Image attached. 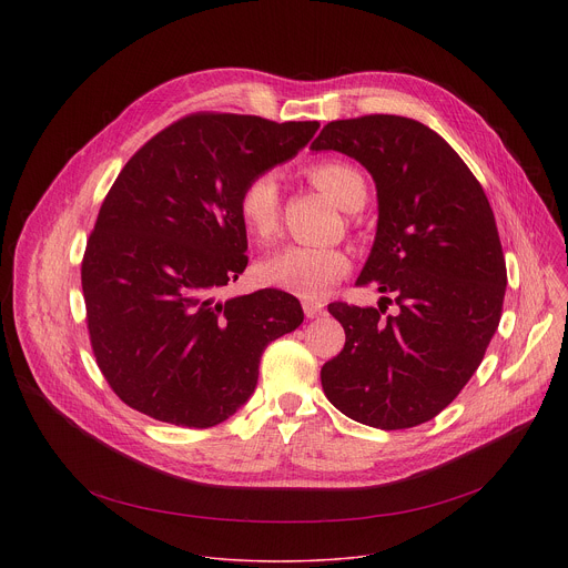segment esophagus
Here are the masks:
<instances>
[{"instance_id": "esophagus-1", "label": "esophagus", "mask_w": 568, "mask_h": 568, "mask_svg": "<svg viewBox=\"0 0 568 568\" xmlns=\"http://www.w3.org/2000/svg\"><path fill=\"white\" fill-rule=\"evenodd\" d=\"M303 312H305L307 318H314V316H318L323 312V303L307 298V301H303Z\"/></svg>"}]
</instances>
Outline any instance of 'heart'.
Listing matches in <instances>:
<instances>
[{
    "label": "heart",
    "mask_w": 568,
    "mask_h": 568,
    "mask_svg": "<svg viewBox=\"0 0 568 568\" xmlns=\"http://www.w3.org/2000/svg\"><path fill=\"white\" fill-rule=\"evenodd\" d=\"M310 180L339 209L348 211L362 195L366 182L346 161H321L310 169ZM281 182L274 171L252 178L240 191L237 215L256 240H270L278 226ZM351 272V256L337 247L287 245L258 263V278L301 298H323Z\"/></svg>",
    "instance_id": "heart-1"
}]
</instances>
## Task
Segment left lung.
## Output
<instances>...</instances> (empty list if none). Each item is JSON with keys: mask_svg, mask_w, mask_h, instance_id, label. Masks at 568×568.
I'll use <instances>...</instances> for the list:
<instances>
[{"mask_svg": "<svg viewBox=\"0 0 568 568\" xmlns=\"http://www.w3.org/2000/svg\"><path fill=\"white\" fill-rule=\"evenodd\" d=\"M310 150L371 173L377 229L357 285L384 294L377 307L328 305L346 344L321 368L323 393L368 427L423 425L469 382L499 326L508 278L490 202L456 150L407 116L333 121ZM388 295L400 310L382 317Z\"/></svg>", "mask_w": 568, "mask_h": 568, "instance_id": "obj_1", "label": "left lung"}]
</instances>
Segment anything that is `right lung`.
<instances>
[{"label":"right lung","instance_id":"1","mask_svg":"<svg viewBox=\"0 0 568 568\" xmlns=\"http://www.w3.org/2000/svg\"><path fill=\"white\" fill-rule=\"evenodd\" d=\"M316 130V121L191 114L123 166L80 278L99 368L128 407L178 427H215L252 397L267 344L301 326V303L287 292L220 301L217 290L247 267L242 186Z\"/></svg>","mask_w":568,"mask_h":568}]
</instances>
